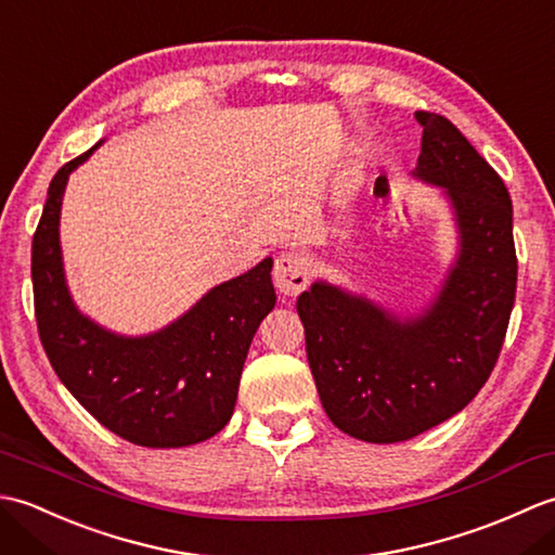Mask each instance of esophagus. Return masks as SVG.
I'll return each instance as SVG.
<instances>
[{
    "label": "esophagus",
    "instance_id": "34e87169",
    "mask_svg": "<svg viewBox=\"0 0 555 555\" xmlns=\"http://www.w3.org/2000/svg\"><path fill=\"white\" fill-rule=\"evenodd\" d=\"M271 274H274V284L284 296H298L310 284L312 262L308 255L298 250H286L276 257Z\"/></svg>",
    "mask_w": 555,
    "mask_h": 555
}]
</instances>
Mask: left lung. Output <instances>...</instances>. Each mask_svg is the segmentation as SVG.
Returning a JSON list of instances; mask_svg holds the SVG:
<instances>
[{
  "mask_svg": "<svg viewBox=\"0 0 555 555\" xmlns=\"http://www.w3.org/2000/svg\"><path fill=\"white\" fill-rule=\"evenodd\" d=\"M415 176L446 188L460 255L441 296L415 320L317 281L298 298L322 405L340 431L398 443L453 417L496 367L508 332L517 257L508 188L441 114L415 112Z\"/></svg>",
  "mask_w": 555,
  "mask_h": 555,
  "instance_id": "left-lung-1",
  "label": "left lung"
}]
</instances>
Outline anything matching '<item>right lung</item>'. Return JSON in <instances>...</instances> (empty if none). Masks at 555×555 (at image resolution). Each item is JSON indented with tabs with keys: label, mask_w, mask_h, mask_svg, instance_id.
Here are the masks:
<instances>
[{
	"label": "right lung",
	"mask_w": 555,
	"mask_h": 555,
	"mask_svg": "<svg viewBox=\"0 0 555 555\" xmlns=\"http://www.w3.org/2000/svg\"><path fill=\"white\" fill-rule=\"evenodd\" d=\"M95 147L54 173L33 235L30 274L42 348L70 396L116 436L145 448L199 443L231 420L253 336L276 302L271 257L211 288L157 334L126 338L90 322L76 310L64 281L59 211L68 173Z\"/></svg>",
	"instance_id": "1"
}]
</instances>
